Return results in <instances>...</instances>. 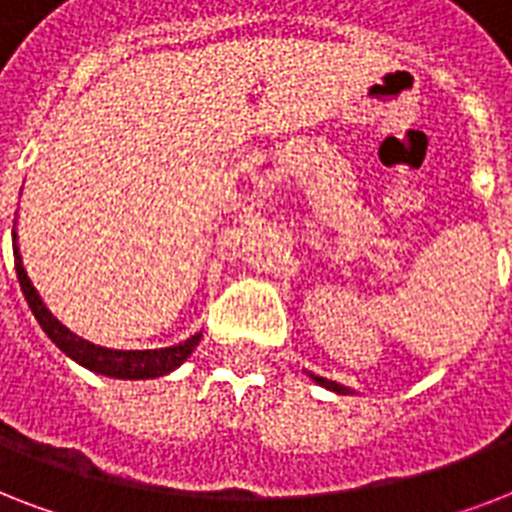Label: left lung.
<instances>
[{"label":"left lung","mask_w":512,"mask_h":512,"mask_svg":"<svg viewBox=\"0 0 512 512\" xmlns=\"http://www.w3.org/2000/svg\"><path fill=\"white\" fill-rule=\"evenodd\" d=\"M313 380L319 382V385H324V388H329V390H335V393H342V396H345V393H350V390H348V388H345V385H340V382L324 380V377H313Z\"/></svg>","instance_id":"obj_1"}]
</instances>
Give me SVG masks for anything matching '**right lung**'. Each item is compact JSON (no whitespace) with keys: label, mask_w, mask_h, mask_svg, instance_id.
Instances as JSON below:
<instances>
[{"label":"right lung","mask_w":512,"mask_h":512,"mask_svg":"<svg viewBox=\"0 0 512 512\" xmlns=\"http://www.w3.org/2000/svg\"><path fill=\"white\" fill-rule=\"evenodd\" d=\"M12 255H15V271H18L20 289H23L28 308H31V313H34L36 321H39V327L47 332V337H50L66 356H71L82 366L92 369V372L108 374V377H119V380H148V377H162V374L172 372V369H177V366L183 364L185 358L193 353V348L199 345L201 335H193L185 342H180V345L159 350H111L100 348V345H92V342L76 337L71 329L63 327V324L47 311V305L42 303V297L36 295L34 284L28 281L23 260H20L18 236H15V233H12Z\"/></svg>","instance_id":"1"}]
</instances>
